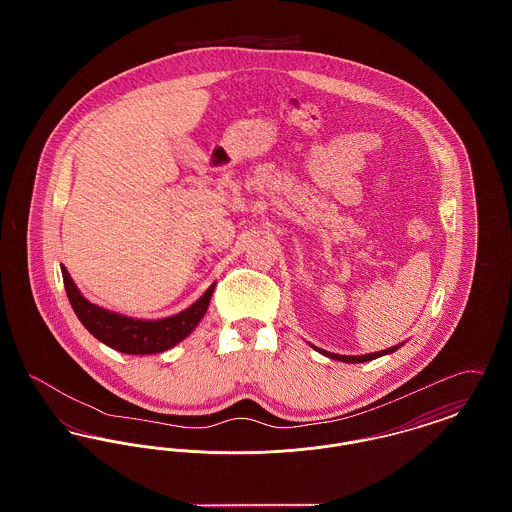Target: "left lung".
<instances>
[{
	"label": "left lung",
	"mask_w": 512,
	"mask_h": 512,
	"mask_svg": "<svg viewBox=\"0 0 512 512\" xmlns=\"http://www.w3.org/2000/svg\"><path fill=\"white\" fill-rule=\"evenodd\" d=\"M317 351H320L322 355H326V357H330V359H334V361H341V363H366V361H372V359H378V357H382V355H388V353H393L397 347H390V349H386V351H378V353H368V355H359V357H349V355H336V353H328V351H322V349H318L315 347Z\"/></svg>",
	"instance_id": "1"
}]
</instances>
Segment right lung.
Here are the masks:
<instances>
[{"instance_id": "right-lung-1", "label": "right lung", "mask_w": 512, "mask_h": 512, "mask_svg": "<svg viewBox=\"0 0 512 512\" xmlns=\"http://www.w3.org/2000/svg\"><path fill=\"white\" fill-rule=\"evenodd\" d=\"M61 272H63V284L67 290V297L71 301V307L78 320L99 341L126 355L161 353L174 347L178 341L184 340L207 313L211 295L215 290V284H213L192 307H188L186 311L174 317L163 318V320H134V318L105 311L98 305L90 303L74 286L73 278L69 276L67 268L61 267Z\"/></svg>"}]
</instances>
